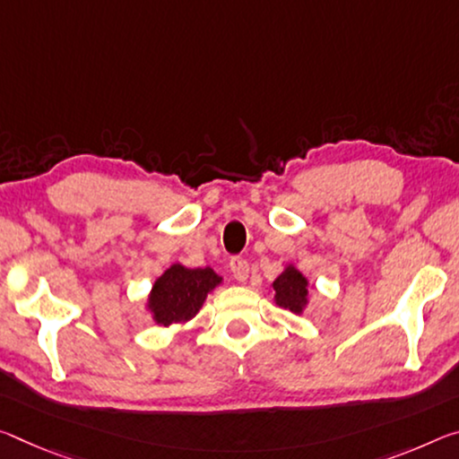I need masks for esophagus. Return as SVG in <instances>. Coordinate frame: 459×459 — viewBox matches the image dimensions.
<instances>
[{"instance_id": "obj_1", "label": "esophagus", "mask_w": 459, "mask_h": 459, "mask_svg": "<svg viewBox=\"0 0 459 459\" xmlns=\"http://www.w3.org/2000/svg\"><path fill=\"white\" fill-rule=\"evenodd\" d=\"M230 272L235 275L237 281H247V278H249V264H247V259L243 257H232Z\"/></svg>"}]
</instances>
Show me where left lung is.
Instances as JSON below:
<instances>
[{
	"instance_id": "obj_1",
	"label": "left lung",
	"mask_w": 459,
	"mask_h": 459,
	"mask_svg": "<svg viewBox=\"0 0 459 459\" xmlns=\"http://www.w3.org/2000/svg\"><path fill=\"white\" fill-rule=\"evenodd\" d=\"M307 286H308L307 278H304L298 269L288 267L286 272L273 281L275 302L292 312H300L304 304H307V296H308Z\"/></svg>"
}]
</instances>
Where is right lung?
<instances>
[{
  "label": "right lung",
  "mask_w": 459,
  "mask_h": 459,
  "mask_svg": "<svg viewBox=\"0 0 459 459\" xmlns=\"http://www.w3.org/2000/svg\"><path fill=\"white\" fill-rule=\"evenodd\" d=\"M216 283H221V278L210 267L186 269L184 265H171L155 281L149 298L155 321L167 326L192 318Z\"/></svg>",
  "instance_id": "right-lung-1"
}]
</instances>
